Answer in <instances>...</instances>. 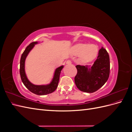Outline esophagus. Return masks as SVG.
I'll return each instance as SVG.
<instances>
[{"instance_id":"esophagus-1","label":"esophagus","mask_w":132,"mask_h":132,"mask_svg":"<svg viewBox=\"0 0 132 132\" xmlns=\"http://www.w3.org/2000/svg\"><path fill=\"white\" fill-rule=\"evenodd\" d=\"M71 63H72V62H71V61H70V60H68L66 62V64H71Z\"/></svg>"}]
</instances>
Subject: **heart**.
<instances>
[{
    "mask_svg": "<svg viewBox=\"0 0 132 132\" xmlns=\"http://www.w3.org/2000/svg\"><path fill=\"white\" fill-rule=\"evenodd\" d=\"M73 52L76 55L81 53V59L86 62L93 61L95 58L98 53V49L97 47L94 44L79 43L73 47Z\"/></svg>",
    "mask_w": 132,
    "mask_h": 132,
    "instance_id": "obj_1",
    "label": "heart"
}]
</instances>
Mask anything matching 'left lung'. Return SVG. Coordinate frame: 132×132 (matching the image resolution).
I'll return each instance as SVG.
<instances>
[{"instance_id":"8db88e82","label":"left lung","mask_w":132,"mask_h":132,"mask_svg":"<svg viewBox=\"0 0 132 132\" xmlns=\"http://www.w3.org/2000/svg\"><path fill=\"white\" fill-rule=\"evenodd\" d=\"M77 74L74 78L75 85L81 91L93 93L105 84L110 72V57L107 51L102 47L91 69L87 66L77 65Z\"/></svg>"}]
</instances>
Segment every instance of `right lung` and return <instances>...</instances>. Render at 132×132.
Instances as JSON below:
<instances>
[{
    "label": "right lung",
    "instance_id": "right-lung-1",
    "mask_svg": "<svg viewBox=\"0 0 132 132\" xmlns=\"http://www.w3.org/2000/svg\"><path fill=\"white\" fill-rule=\"evenodd\" d=\"M37 43V42H33L31 43L29 46H27L25 50L22 54L20 59V74L21 79L23 84L28 90L35 94L38 95H45L53 93L56 90L59 80L60 74H61L63 66L62 65L61 67H59L55 70L52 81L50 84L46 85H36L32 84L27 78L25 74V62L27 54H29L30 51L32 49L35 45Z\"/></svg>",
    "mask_w": 132,
    "mask_h": 132
}]
</instances>
